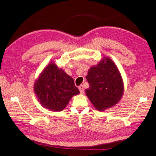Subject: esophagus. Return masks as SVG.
Listing matches in <instances>:
<instances>
[{"instance_id":"34e87169","label":"esophagus","mask_w":156,"mask_h":156,"mask_svg":"<svg viewBox=\"0 0 156 156\" xmlns=\"http://www.w3.org/2000/svg\"><path fill=\"white\" fill-rule=\"evenodd\" d=\"M79 88V90H80V94H84V87H83V86H80L78 87Z\"/></svg>"}]
</instances>
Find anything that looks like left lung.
Returning <instances> with one entry per match:
<instances>
[{"instance_id": "1", "label": "left lung", "mask_w": 156, "mask_h": 156, "mask_svg": "<svg viewBox=\"0 0 156 156\" xmlns=\"http://www.w3.org/2000/svg\"><path fill=\"white\" fill-rule=\"evenodd\" d=\"M86 79L90 86L86 94L98 110L114 106L124 94L121 74L114 62L108 57L90 68Z\"/></svg>"}]
</instances>
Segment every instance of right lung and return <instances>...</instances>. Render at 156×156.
<instances>
[{
	"instance_id": "1",
	"label": "right lung",
	"mask_w": 156,
	"mask_h": 156,
	"mask_svg": "<svg viewBox=\"0 0 156 156\" xmlns=\"http://www.w3.org/2000/svg\"><path fill=\"white\" fill-rule=\"evenodd\" d=\"M34 90L42 106L52 111L63 110L71 98L80 93L73 78L53 62L40 74Z\"/></svg>"
}]
</instances>
